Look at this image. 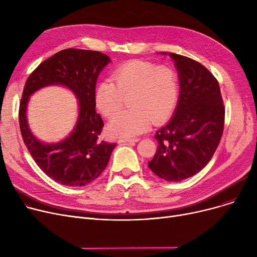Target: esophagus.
<instances>
[{"instance_id":"obj_1","label":"esophagus","mask_w":257,"mask_h":257,"mask_svg":"<svg viewBox=\"0 0 257 257\" xmlns=\"http://www.w3.org/2000/svg\"><path fill=\"white\" fill-rule=\"evenodd\" d=\"M140 140L139 139H123V140H118V143H138Z\"/></svg>"}]
</instances>
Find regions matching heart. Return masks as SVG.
Returning <instances> with one entry per match:
<instances>
[{
	"label": "heart",
	"mask_w": 257,
	"mask_h": 257,
	"mask_svg": "<svg viewBox=\"0 0 257 257\" xmlns=\"http://www.w3.org/2000/svg\"><path fill=\"white\" fill-rule=\"evenodd\" d=\"M111 80L99 83L94 90L98 110L107 118L119 112L123 98L131 97L132 109L110 120L113 137L133 138L145 132L153 120L160 124L169 117L178 100L177 74L169 65L131 60L113 72Z\"/></svg>",
	"instance_id": "b5f03b06"
}]
</instances>
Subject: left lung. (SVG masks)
<instances>
[{
	"label": "left lung",
	"instance_id": "obj_1",
	"mask_svg": "<svg viewBox=\"0 0 257 257\" xmlns=\"http://www.w3.org/2000/svg\"><path fill=\"white\" fill-rule=\"evenodd\" d=\"M169 55L178 71L179 100L173 117L155 134L157 151L148 166L159 178L178 182L210 161L223 134L225 108L218 80L204 65Z\"/></svg>",
	"mask_w": 257,
	"mask_h": 257
}]
</instances>
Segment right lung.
Listing matches in <instances>:
<instances>
[{
  "mask_svg": "<svg viewBox=\"0 0 257 257\" xmlns=\"http://www.w3.org/2000/svg\"><path fill=\"white\" fill-rule=\"evenodd\" d=\"M110 58L98 51L66 49L40 63L27 79L20 104L19 120L23 141L36 165L62 185L84 186L106 169L115 143L101 141L104 127L96 111L94 90L100 72ZM70 88L79 100V116L70 136L55 144H45L32 134L26 123L31 94L48 85Z\"/></svg>",
  "mask_w": 257,
  "mask_h": 257,
  "instance_id": "add662e5",
  "label": "right lung"
}]
</instances>
